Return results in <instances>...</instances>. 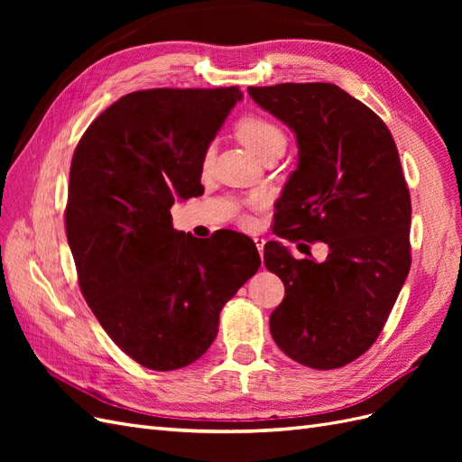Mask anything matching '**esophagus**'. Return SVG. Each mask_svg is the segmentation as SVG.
<instances>
[{
  "label": "esophagus",
  "mask_w": 462,
  "mask_h": 462,
  "mask_svg": "<svg viewBox=\"0 0 462 462\" xmlns=\"http://www.w3.org/2000/svg\"><path fill=\"white\" fill-rule=\"evenodd\" d=\"M254 243H256V248H258V253H260V256L263 254V245H265V241L262 239V236H254Z\"/></svg>",
  "instance_id": "esophagus-1"
}]
</instances>
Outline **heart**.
I'll list each match as a JSON object with an SVG mask.
<instances>
[{"label": "heart", "mask_w": 462, "mask_h": 462, "mask_svg": "<svg viewBox=\"0 0 462 462\" xmlns=\"http://www.w3.org/2000/svg\"><path fill=\"white\" fill-rule=\"evenodd\" d=\"M235 134L241 141V144H245L250 152L256 153V156L262 160L272 152H277V150L283 152L287 144V136L279 125H275L268 117L254 116V114L239 119V123H236L235 127ZM209 160H212V152H208L204 156V165H208Z\"/></svg>", "instance_id": "1"}]
</instances>
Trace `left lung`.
<instances>
[{
  "label": "left lung",
  "mask_w": 462,
  "mask_h": 462,
  "mask_svg": "<svg viewBox=\"0 0 462 462\" xmlns=\"http://www.w3.org/2000/svg\"><path fill=\"white\" fill-rule=\"evenodd\" d=\"M248 94L299 144L275 235L328 245L324 262L297 260L279 241L263 246L265 268L285 285L272 337L302 366L341 368L374 345L411 270V194L395 141L368 106L329 82Z\"/></svg>",
  "instance_id": "1"
}]
</instances>
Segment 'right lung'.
Returning a JSON list of instances; mask_svg holds the SVG:
<instances>
[{"label":"right lung","instance_id":"add662e5","mask_svg":"<svg viewBox=\"0 0 462 462\" xmlns=\"http://www.w3.org/2000/svg\"><path fill=\"white\" fill-rule=\"evenodd\" d=\"M243 92L152 88L119 97L79 141L65 209L79 285L114 343L170 372L214 343L219 312L260 268L256 245L173 229L171 206L200 192L209 143Z\"/></svg>","mask_w":462,"mask_h":462}]
</instances>
